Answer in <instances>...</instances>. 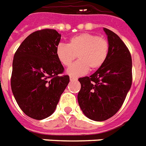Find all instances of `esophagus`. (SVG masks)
<instances>
[{
	"label": "esophagus",
	"mask_w": 146,
	"mask_h": 146,
	"mask_svg": "<svg viewBox=\"0 0 146 146\" xmlns=\"http://www.w3.org/2000/svg\"><path fill=\"white\" fill-rule=\"evenodd\" d=\"M77 78L73 77V76H70V80L71 81H77Z\"/></svg>",
	"instance_id": "obj_1"
}]
</instances>
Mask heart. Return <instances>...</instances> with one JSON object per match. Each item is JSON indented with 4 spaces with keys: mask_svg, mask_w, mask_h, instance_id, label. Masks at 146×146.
<instances>
[{
    "mask_svg": "<svg viewBox=\"0 0 146 146\" xmlns=\"http://www.w3.org/2000/svg\"><path fill=\"white\" fill-rule=\"evenodd\" d=\"M109 42L96 34L82 33L70 39L68 44H59L56 55L63 65L68 67L75 60H79L72 64L67 71L71 76H80L89 69L94 71L104 65L109 54Z\"/></svg>",
    "mask_w": 146,
    "mask_h": 146,
    "instance_id": "b5f03b06",
    "label": "heart"
}]
</instances>
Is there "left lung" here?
I'll use <instances>...</instances> for the list:
<instances>
[{
	"label": "left lung",
	"instance_id": "left-lung-1",
	"mask_svg": "<svg viewBox=\"0 0 146 146\" xmlns=\"http://www.w3.org/2000/svg\"><path fill=\"white\" fill-rule=\"evenodd\" d=\"M109 54L104 65L89 77L80 78L78 102L89 119L106 121L120 110L132 82V60L128 49L117 35L104 28Z\"/></svg>",
	"mask_w": 146,
	"mask_h": 146
}]
</instances>
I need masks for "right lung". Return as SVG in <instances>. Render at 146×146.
<instances>
[{"mask_svg":"<svg viewBox=\"0 0 146 146\" xmlns=\"http://www.w3.org/2000/svg\"><path fill=\"white\" fill-rule=\"evenodd\" d=\"M60 37L55 29L34 32L14 56L11 78L14 97L22 111L36 120L54 112L69 83L68 75H59L64 72L56 55Z\"/></svg>","mask_w":146,"mask_h":146,"instance_id":"1","label":"right lung"}]
</instances>
